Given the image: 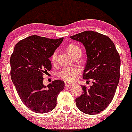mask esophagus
Instances as JSON below:
<instances>
[{
    "label": "esophagus",
    "instance_id": "34e87169",
    "mask_svg": "<svg viewBox=\"0 0 132 132\" xmlns=\"http://www.w3.org/2000/svg\"><path fill=\"white\" fill-rule=\"evenodd\" d=\"M64 84H65V86H66V87H71V86H72L73 85V84L69 83V82H65Z\"/></svg>",
    "mask_w": 132,
    "mask_h": 132
}]
</instances>
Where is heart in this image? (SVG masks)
Masks as SVG:
<instances>
[{"mask_svg":"<svg viewBox=\"0 0 132 132\" xmlns=\"http://www.w3.org/2000/svg\"><path fill=\"white\" fill-rule=\"evenodd\" d=\"M66 50H68L69 54L72 55L73 57L75 56L77 54H82V50H81L80 48L78 45L73 43L69 44L66 47ZM57 55V51L55 50L50 57V61H51L52 63L55 64L56 62ZM79 73L80 70L78 68L75 67V66H71V67L64 68L59 71L57 75L59 78H62L64 80L71 82L75 79Z\"/></svg>","mask_w":132,"mask_h":132,"instance_id":"obj_1","label":"heart"}]
</instances>
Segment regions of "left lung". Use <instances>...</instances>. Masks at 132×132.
Wrapping results in <instances>:
<instances>
[{"label": "left lung", "instance_id": "obj_1", "mask_svg": "<svg viewBox=\"0 0 132 132\" xmlns=\"http://www.w3.org/2000/svg\"><path fill=\"white\" fill-rule=\"evenodd\" d=\"M70 38L84 45L87 61L83 78L91 79L93 84L90 88L82 86L83 93L76 98V105L86 114H98L115 95L120 77V56L113 41L97 32L86 30Z\"/></svg>", "mask_w": 132, "mask_h": 132}]
</instances>
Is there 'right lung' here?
I'll use <instances>...</instances> for the list:
<instances>
[{
	"label": "right lung",
	"instance_id": "right-lung-1",
	"mask_svg": "<svg viewBox=\"0 0 132 132\" xmlns=\"http://www.w3.org/2000/svg\"><path fill=\"white\" fill-rule=\"evenodd\" d=\"M64 38L52 39L32 35L16 43L10 58L11 77L21 100L32 111L46 113L57 104L64 82L55 80L45 86V73L52 69L49 58Z\"/></svg>",
	"mask_w": 132,
	"mask_h": 132
}]
</instances>
